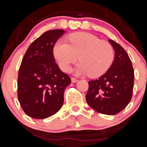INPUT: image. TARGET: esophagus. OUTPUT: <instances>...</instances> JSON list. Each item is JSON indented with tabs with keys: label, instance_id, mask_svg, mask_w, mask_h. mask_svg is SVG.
<instances>
[{
	"label": "esophagus",
	"instance_id": "1",
	"mask_svg": "<svg viewBox=\"0 0 147 147\" xmlns=\"http://www.w3.org/2000/svg\"><path fill=\"white\" fill-rule=\"evenodd\" d=\"M71 82H72V83H76L77 82H78V80H77L76 78H71Z\"/></svg>",
	"mask_w": 147,
	"mask_h": 147
}]
</instances>
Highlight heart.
Listing matches in <instances>:
<instances>
[{
  "label": "heart",
  "instance_id": "b5f03b06",
  "mask_svg": "<svg viewBox=\"0 0 147 147\" xmlns=\"http://www.w3.org/2000/svg\"><path fill=\"white\" fill-rule=\"evenodd\" d=\"M69 44L58 40L53 54L63 72H68L70 65L78 60L80 63L74 69L77 75H89L98 78L107 72L114 59V51L109 42L87 32H77L68 36Z\"/></svg>",
  "mask_w": 147,
  "mask_h": 147
}]
</instances>
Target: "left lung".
Segmentation results:
<instances>
[{"mask_svg":"<svg viewBox=\"0 0 147 147\" xmlns=\"http://www.w3.org/2000/svg\"><path fill=\"white\" fill-rule=\"evenodd\" d=\"M109 41L115 51L114 61L104 75L89 82L86 100L96 111L111 115L123 111L131 101L135 75L125 49L113 40Z\"/></svg>","mask_w":147,"mask_h":147,"instance_id":"8db88e82","label":"left lung"}]
</instances>
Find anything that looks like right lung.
Instances as JSON below:
<instances>
[{"label":"right lung","instance_id":"obj_1","mask_svg":"<svg viewBox=\"0 0 147 147\" xmlns=\"http://www.w3.org/2000/svg\"><path fill=\"white\" fill-rule=\"evenodd\" d=\"M63 29L44 32L31 44L22 61L18 80V97L22 109L35 119L49 118L61 109L64 92L71 79L55 63L53 48Z\"/></svg>","mask_w":147,"mask_h":147}]
</instances>
